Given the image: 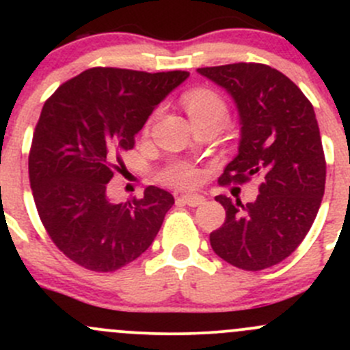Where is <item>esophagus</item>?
<instances>
[{
    "label": "esophagus",
    "instance_id": "34e87169",
    "mask_svg": "<svg viewBox=\"0 0 350 350\" xmlns=\"http://www.w3.org/2000/svg\"><path fill=\"white\" fill-rule=\"evenodd\" d=\"M179 201L185 204H188V206H200L201 203H204V198L200 196V195H183L179 196Z\"/></svg>",
    "mask_w": 350,
    "mask_h": 350
}]
</instances>
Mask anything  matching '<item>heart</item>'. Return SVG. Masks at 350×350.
Here are the masks:
<instances>
[{"mask_svg": "<svg viewBox=\"0 0 350 350\" xmlns=\"http://www.w3.org/2000/svg\"><path fill=\"white\" fill-rule=\"evenodd\" d=\"M183 105L193 122L213 115H225V103L220 94L210 88H193L183 94ZM161 179L176 188H189L198 183V172L186 162H174L161 172Z\"/></svg>", "mask_w": 350, "mask_h": 350, "instance_id": "heart-1", "label": "heart"}]
</instances>
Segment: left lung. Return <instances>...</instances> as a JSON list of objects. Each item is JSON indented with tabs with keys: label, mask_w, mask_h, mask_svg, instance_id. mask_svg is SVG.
<instances>
[{
	"label": "left lung",
	"mask_w": 350,
	"mask_h": 350,
	"mask_svg": "<svg viewBox=\"0 0 350 350\" xmlns=\"http://www.w3.org/2000/svg\"><path fill=\"white\" fill-rule=\"evenodd\" d=\"M198 72L225 88L241 115L239 155L218 183L260 179L254 203L215 198L227 217L210 234L211 249L239 269H267L298 249L325 193L327 162L313 105L288 76L266 64L237 62Z\"/></svg>",
	"instance_id": "obj_1"
}]
</instances>
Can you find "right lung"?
<instances>
[{
  "label": "right lung",
  "mask_w": 350,
  "mask_h": 350,
  "mask_svg": "<svg viewBox=\"0 0 350 350\" xmlns=\"http://www.w3.org/2000/svg\"><path fill=\"white\" fill-rule=\"evenodd\" d=\"M189 72L91 67L45 101L28 154V178L42 225L77 266L111 273L154 242L171 193L149 186L142 198L113 203L108 183L154 108Z\"/></svg>",
  "instance_id": "right-lung-1"
}]
</instances>
